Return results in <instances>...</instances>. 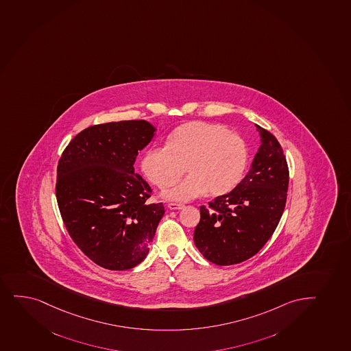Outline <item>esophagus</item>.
<instances>
[{
    "instance_id": "esophagus-1",
    "label": "esophagus",
    "mask_w": 351,
    "mask_h": 351,
    "mask_svg": "<svg viewBox=\"0 0 351 351\" xmlns=\"http://www.w3.org/2000/svg\"><path fill=\"white\" fill-rule=\"evenodd\" d=\"M168 208L170 210H182L184 209V204H181V203H169Z\"/></svg>"
}]
</instances>
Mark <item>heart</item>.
<instances>
[{
  "label": "heart",
  "instance_id": "heart-1",
  "mask_svg": "<svg viewBox=\"0 0 351 351\" xmlns=\"http://www.w3.org/2000/svg\"><path fill=\"white\" fill-rule=\"evenodd\" d=\"M247 147L243 138L213 122L191 121L169 135L167 146L150 148L142 158V171L160 188L173 184L184 173L189 176L165 190L173 202H190L210 195L221 196L236 186L247 166Z\"/></svg>",
  "mask_w": 351,
  "mask_h": 351
}]
</instances>
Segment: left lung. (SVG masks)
<instances>
[{
    "label": "left lung",
    "mask_w": 351,
    "mask_h": 351,
    "mask_svg": "<svg viewBox=\"0 0 351 351\" xmlns=\"http://www.w3.org/2000/svg\"><path fill=\"white\" fill-rule=\"evenodd\" d=\"M260 146L241 183L209 206H201L193 241L198 251L219 266L250 259L272 237L287 198V161L274 135L256 125Z\"/></svg>",
    "instance_id": "obj_1"
}]
</instances>
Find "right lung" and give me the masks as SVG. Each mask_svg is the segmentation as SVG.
I'll return each mask as SVG.
<instances>
[{
    "label": "right lung",
    "mask_w": 351,
    "mask_h": 351,
    "mask_svg": "<svg viewBox=\"0 0 351 351\" xmlns=\"http://www.w3.org/2000/svg\"><path fill=\"white\" fill-rule=\"evenodd\" d=\"M156 128L146 120L88 127L64 150L56 197L67 232L95 264L125 271L142 263L165 215L148 204L149 184L135 173L138 152Z\"/></svg>",
    "instance_id": "right-lung-1"
}]
</instances>
